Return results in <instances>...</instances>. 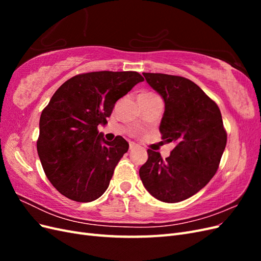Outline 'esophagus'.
<instances>
[{"label":"esophagus","mask_w":261,"mask_h":261,"mask_svg":"<svg viewBox=\"0 0 261 261\" xmlns=\"http://www.w3.org/2000/svg\"><path fill=\"white\" fill-rule=\"evenodd\" d=\"M137 146L135 145V144H134V143H130L129 144V150H130V151H132V150H134V149H135Z\"/></svg>","instance_id":"34e87169"}]
</instances>
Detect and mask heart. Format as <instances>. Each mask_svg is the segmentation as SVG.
Here are the masks:
<instances>
[{"label": "heart", "mask_w": 261, "mask_h": 261, "mask_svg": "<svg viewBox=\"0 0 261 261\" xmlns=\"http://www.w3.org/2000/svg\"><path fill=\"white\" fill-rule=\"evenodd\" d=\"M158 96L152 92H143L139 94V100H148V99H152V98H156Z\"/></svg>", "instance_id": "obj_1"}]
</instances>
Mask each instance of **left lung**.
<instances>
[{"label":"left lung","instance_id":"1","mask_svg":"<svg viewBox=\"0 0 261 261\" xmlns=\"http://www.w3.org/2000/svg\"><path fill=\"white\" fill-rule=\"evenodd\" d=\"M164 100L162 139L174 143L170 156L148 149L139 176L147 191L163 202H178L206 186L216 174L226 146L220 109L200 87L180 76L143 73Z\"/></svg>","mask_w":261,"mask_h":261}]
</instances>
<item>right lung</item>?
Listing matches in <instances>:
<instances>
[{
	"mask_svg": "<svg viewBox=\"0 0 261 261\" xmlns=\"http://www.w3.org/2000/svg\"><path fill=\"white\" fill-rule=\"evenodd\" d=\"M143 81L137 72L103 70L76 75L55 91L40 116L37 150L63 196L90 202L107 191L129 145L122 136L107 141L98 125H106L115 102Z\"/></svg>",
	"mask_w": 261,
	"mask_h": 261,
	"instance_id": "1",
	"label": "right lung"
}]
</instances>
